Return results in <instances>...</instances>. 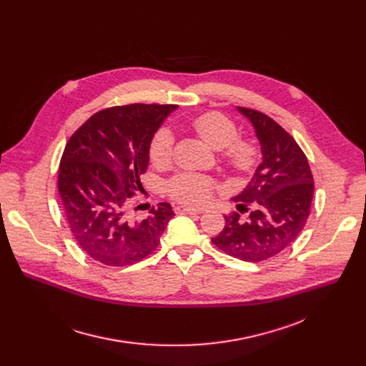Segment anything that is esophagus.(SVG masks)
<instances>
[{"label": "esophagus", "mask_w": 366, "mask_h": 366, "mask_svg": "<svg viewBox=\"0 0 366 366\" xmlns=\"http://www.w3.org/2000/svg\"><path fill=\"white\" fill-rule=\"evenodd\" d=\"M175 213L177 214H201L199 210H195V208H189V207H184V205L175 207Z\"/></svg>", "instance_id": "obj_1"}]
</instances>
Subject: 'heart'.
Wrapping results in <instances>:
<instances>
[{
  "label": "heart",
  "mask_w": 366,
  "mask_h": 366,
  "mask_svg": "<svg viewBox=\"0 0 366 366\" xmlns=\"http://www.w3.org/2000/svg\"><path fill=\"white\" fill-rule=\"evenodd\" d=\"M191 127L204 143L222 150V161L229 169L237 174L252 171L257 159V149L252 140L237 137V126L233 120L222 113L210 112L194 119ZM172 154V133L162 127L153 134L149 143L150 162L158 168H165L171 164ZM214 191L216 184L212 178L191 172L178 174L168 182L169 195L191 207L202 205L210 199Z\"/></svg>",
  "instance_id": "obj_1"
}]
</instances>
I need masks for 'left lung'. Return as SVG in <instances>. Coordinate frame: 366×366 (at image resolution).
Instances as JSON below:
<instances>
[{
    "label": "left lung",
    "mask_w": 366,
    "mask_h": 366,
    "mask_svg": "<svg viewBox=\"0 0 366 366\" xmlns=\"http://www.w3.org/2000/svg\"><path fill=\"white\" fill-rule=\"evenodd\" d=\"M250 120L262 150L260 164L247 187L233 201L237 210H253L246 222L239 213L224 216L226 224L212 242L244 262H260L281 253L302 232L315 192L307 156L277 122L257 110L237 107Z\"/></svg>",
    "instance_id": "obj_1"
}]
</instances>
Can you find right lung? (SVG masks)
Wrapping results in <instances>:
<instances>
[{"label": "right lung", "mask_w": 366, "mask_h": 366, "mask_svg": "<svg viewBox=\"0 0 366 366\" xmlns=\"http://www.w3.org/2000/svg\"><path fill=\"white\" fill-rule=\"evenodd\" d=\"M178 106L130 104L91 116L68 140L58 175L65 219L78 246L97 262L127 267L150 254L175 216L168 202L144 220L126 210L149 165V143Z\"/></svg>", "instance_id": "add662e5"}]
</instances>
